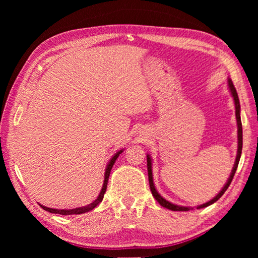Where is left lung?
<instances>
[{"mask_svg": "<svg viewBox=\"0 0 258 258\" xmlns=\"http://www.w3.org/2000/svg\"><path fill=\"white\" fill-rule=\"evenodd\" d=\"M228 86H229V90L231 92V95H232L233 98V101H234V106H235V118H237V125H238V150H237V157H235V161H234V165H233V168L232 171H231L230 174V177L228 178V181H226L225 185L222 187V190L218 192V194L214 197L212 200H209L206 204H203V205H198L197 209L200 208H205L209 206V205L214 204L215 202H217L218 199H220L222 196H223L224 192L228 189L229 185L231 184V182H232V178L234 176V173L237 171V167H238V164H239V160H240V157H241V150H242V125H241V118H240V102H239V98H238V93L237 91H235V87L233 85L232 81L228 80ZM147 166H148V176H149V185H150V190H151V194L154 196V198L158 202L161 206L167 208V209H171V211H177V212H186V211H190V209H194V207H185V206H180V205H175V204H172L169 203L168 200H166L165 198L161 197V196L158 194V191L156 190V186L154 184V175H152V160H151V157L149 155H147Z\"/></svg>", "mask_w": 258, "mask_h": 258, "instance_id": "left-lung-1", "label": "left lung"}]
</instances>
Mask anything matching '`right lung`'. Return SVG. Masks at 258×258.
<instances>
[{"mask_svg": "<svg viewBox=\"0 0 258 258\" xmlns=\"http://www.w3.org/2000/svg\"><path fill=\"white\" fill-rule=\"evenodd\" d=\"M124 151V149H121L119 151H117L115 155L112 156V158L110 159V161H109L107 167H106V172H104V180H103V185H102V189L101 191H100V194L98 196V198L94 200V202H92L89 205H86V206H83V207H77V208H73V209H55V208H49V207H45L43 206V205H41V207L44 209V211L46 212H50V213H53V214H61V215H74V214H84V213H87L90 211H92L93 208H95L98 206V205L102 202L103 199V196H104V192H106L107 190V184H108V178H109V175H110V172H111V168L113 164H115L116 159L118 158V156L121 154V152Z\"/></svg>", "mask_w": 258, "mask_h": 258, "instance_id": "obj_1", "label": "right lung"}]
</instances>
